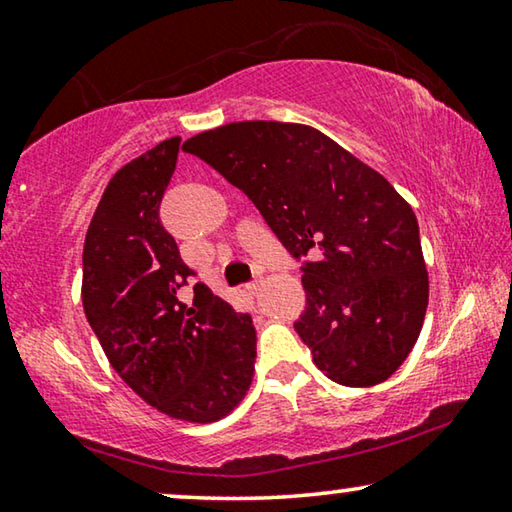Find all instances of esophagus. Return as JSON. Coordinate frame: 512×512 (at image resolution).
Returning a JSON list of instances; mask_svg holds the SVG:
<instances>
[{
    "instance_id": "esophagus-1",
    "label": "esophagus",
    "mask_w": 512,
    "mask_h": 512,
    "mask_svg": "<svg viewBox=\"0 0 512 512\" xmlns=\"http://www.w3.org/2000/svg\"><path fill=\"white\" fill-rule=\"evenodd\" d=\"M259 289H262V278H257V280H253V282H248L246 285V291L248 294H259Z\"/></svg>"
}]
</instances>
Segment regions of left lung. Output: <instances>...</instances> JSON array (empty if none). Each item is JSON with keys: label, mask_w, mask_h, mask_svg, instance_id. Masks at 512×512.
Returning <instances> with one entry per match:
<instances>
[{"label": "left lung", "mask_w": 512, "mask_h": 512, "mask_svg": "<svg viewBox=\"0 0 512 512\" xmlns=\"http://www.w3.org/2000/svg\"><path fill=\"white\" fill-rule=\"evenodd\" d=\"M200 157L253 205L303 264L294 323L314 364L346 387L387 380L415 346L428 271L412 207L319 129L243 120L191 136Z\"/></svg>", "instance_id": "obj_1"}]
</instances>
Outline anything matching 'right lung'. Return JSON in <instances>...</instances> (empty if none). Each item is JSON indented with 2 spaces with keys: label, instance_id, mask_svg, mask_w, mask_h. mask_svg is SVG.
<instances>
[{
  "label": "right lung",
  "instance_id": "right-lung-1",
  "mask_svg": "<svg viewBox=\"0 0 512 512\" xmlns=\"http://www.w3.org/2000/svg\"><path fill=\"white\" fill-rule=\"evenodd\" d=\"M180 136L111 177L84 241L81 303L111 367L145 403L191 424L218 421L253 383L257 335L248 314L198 282L159 221Z\"/></svg>",
  "mask_w": 512,
  "mask_h": 512
}]
</instances>
